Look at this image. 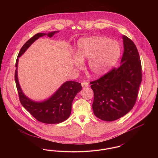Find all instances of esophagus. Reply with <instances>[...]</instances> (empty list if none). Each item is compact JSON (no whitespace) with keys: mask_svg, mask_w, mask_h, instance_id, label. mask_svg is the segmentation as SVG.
I'll return each instance as SVG.
<instances>
[{"mask_svg":"<svg viewBox=\"0 0 158 158\" xmlns=\"http://www.w3.org/2000/svg\"><path fill=\"white\" fill-rule=\"evenodd\" d=\"M81 85H82V86L83 88H86V87L88 86L89 83L88 82H85L82 83Z\"/></svg>","mask_w":158,"mask_h":158,"instance_id":"34e87169","label":"esophagus"}]
</instances>
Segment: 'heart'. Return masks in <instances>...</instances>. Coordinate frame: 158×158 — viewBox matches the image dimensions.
I'll use <instances>...</instances> for the list:
<instances>
[{"mask_svg":"<svg viewBox=\"0 0 158 158\" xmlns=\"http://www.w3.org/2000/svg\"><path fill=\"white\" fill-rule=\"evenodd\" d=\"M73 64L76 69L83 68V61L88 59V68L95 77L104 75L118 61L121 55L120 44L103 36L81 38L75 50Z\"/></svg>","mask_w":158,"mask_h":158,"instance_id":"heart-1","label":"heart"}]
</instances>
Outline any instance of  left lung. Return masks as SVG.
Returning <instances> with one entry per match:
<instances>
[{"label": "left lung", "instance_id": "8db88e82", "mask_svg": "<svg viewBox=\"0 0 158 158\" xmlns=\"http://www.w3.org/2000/svg\"><path fill=\"white\" fill-rule=\"evenodd\" d=\"M122 38L124 53L120 66L90 83L94 93V113L106 121L116 120L133 108L142 82V66L136 46L127 36Z\"/></svg>", "mask_w": 158, "mask_h": 158}]
</instances>
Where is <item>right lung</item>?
Instances as JSON below:
<instances>
[{"instance_id":"right-lung-1","label":"right lung","mask_w":158,"mask_h":158,"mask_svg":"<svg viewBox=\"0 0 158 158\" xmlns=\"http://www.w3.org/2000/svg\"><path fill=\"white\" fill-rule=\"evenodd\" d=\"M58 32L59 31L38 33L31 38L21 48L15 65V82L21 104L35 119L45 124H59L68 119L71 113L72 102L77 94L82 90L81 84L74 81H66L50 97L41 101H34L26 96L21 88L18 76V61L19 58L39 38L44 35L52 37Z\"/></svg>"}]
</instances>
